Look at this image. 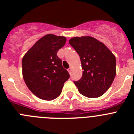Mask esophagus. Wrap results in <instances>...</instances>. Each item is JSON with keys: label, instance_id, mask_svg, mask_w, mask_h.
I'll return each instance as SVG.
<instances>
[{"label": "esophagus", "instance_id": "1", "mask_svg": "<svg viewBox=\"0 0 134 134\" xmlns=\"http://www.w3.org/2000/svg\"><path fill=\"white\" fill-rule=\"evenodd\" d=\"M71 70H72V68H68V72H69V73L71 72Z\"/></svg>", "mask_w": 134, "mask_h": 134}]
</instances>
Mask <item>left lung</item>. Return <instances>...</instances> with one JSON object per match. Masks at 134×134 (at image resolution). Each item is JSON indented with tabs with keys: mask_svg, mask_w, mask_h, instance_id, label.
Masks as SVG:
<instances>
[{
	"mask_svg": "<svg viewBox=\"0 0 134 134\" xmlns=\"http://www.w3.org/2000/svg\"><path fill=\"white\" fill-rule=\"evenodd\" d=\"M69 43L80 56L82 78L74 81L79 93L88 98H97L109 88L116 74V59L102 42L93 37H75Z\"/></svg>",
	"mask_w": 134,
	"mask_h": 134,
	"instance_id": "obj_1",
	"label": "left lung"
}]
</instances>
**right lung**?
Instances as JSON below:
<instances>
[{"instance_id":"right-lung-1","label":"right lung","mask_w":134,"mask_h":134,"mask_svg":"<svg viewBox=\"0 0 134 134\" xmlns=\"http://www.w3.org/2000/svg\"><path fill=\"white\" fill-rule=\"evenodd\" d=\"M66 41L65 37L48 34L37 41L23 56V79L28 88L40 99H56L69 79V73L57 55Z\"/></svg>"}]
</instances>
